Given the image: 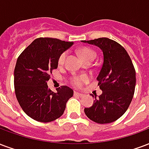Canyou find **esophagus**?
<instances>
[{
	"label": "esophagus",
	"mask_w": 149,
	"mask_h": 149,
	"mask_svg": "<svg viewBox=\"0 0 149 149\" xmlns=\"http://www.w3.org/2000/svg\"><path fill=\"white\" fill-rule=\"evenodd\" d=\"M74 95H77V96H79V97H82L84 95L83 94H81V93H79V92H77V91H75Z\"/></svg>",
	"instance_id": "obj_1"
}]
</instances>
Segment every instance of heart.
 <instances>
[{"mask_svg": "<svg viewBox=\"0 0 149 149\" xmlns=\"http://www.w3.org/2000/svg\"><path fill=\"white\" fill-rule=\"evenodd\" d=\"M80 54L81 56V58H83L84 61L90 60V59L94 60L95 58V56H96L95 53L92 49H91L90 48H88V47L81 48L80 49ZM66 55H67V52H63L60 55V57L58 58V64L60 65H63L64 62H65ZM89 77L88 75H79V76H74V77H72L71 83L75 88H81L84 84L87 83Z\"/></svg>", "mask_w": 149, "mask_h": 149, "instance_id": "1", "label": "heart"}]
</instances>
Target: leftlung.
<instances>
[{"label":"left lung","instance_id":"1","mask_svg":"<svg viewBox=\"0 0 149 149\" xmlns=\"http://www.w3.org/2000/svg\"><path fill=\"white\" fill-rule=\"evenodd\" d=\"M82 42L100 47L103 54V63L97 77L102 92L98 97L95 95L93 105L84 108V113L96 123H111L124 114L133 100L135 69L126 50L115 41L99 38Z\"/></svg>","mask_w":149,"mask_h":149}]
</instances>
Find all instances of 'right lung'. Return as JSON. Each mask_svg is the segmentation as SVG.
Wrapping results in <instances>:
<instances>
[{"instance_id":"add662e5","label":"right lung","mask_w":149,"mask_h":149,"mask_svg":"<svg viewBox=\"0 0 149 149\" xmlns=\"http://www.w3.org/2000/svg\"><path fill=\"white\" fill-rule=\"evenodd\" d=\"M72 45L58 38H38L19 56L14 70L15 93L23 111L32 119L49 122L63 114L73 91L61 86L54 92L47 81L58 68L60 55Z\"/></svg>"}]
</instances>
